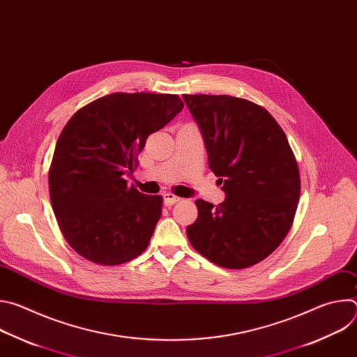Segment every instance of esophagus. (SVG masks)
Wrapping results in <instances>:
<instances>
[{"label": "esophagus", "mask_w": 357, "mask_h": 357, "mask_svg": "<svg viewBox=\"0 0 357 357\" xmlns=\"http://www.w3.org/2000/svg\"><path fill=\"white\" fill-rule=\"evenodd\" d=\"M179 200H181V197L176 196V195H174V193H171V192H168V193L164 195V202H165L167 206H172V205H175L176 202H179Z\"/></svg>", "instance_id": "obj_1"}]
</instances>
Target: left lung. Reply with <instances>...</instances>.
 I'll return each instance as SVG.
<instances>
[{"mask_svg":"<svg viewBox=\"0 0 357 357\" xmlns=\"http://www.w3.org/2000/svg\"><path fill=\"white\" fill-rule=\"evenodd\" d=\"M205 139L209 168L226 199L216 208L197 199L186 227L192 247L230 270L267 259L288 234L301 178L288 138L261 106L227 94H183Z\"/></svg>","mask_w":357,"mask_h":357,"instance_id":"obj_1","label":"left lung"}]
</instances>
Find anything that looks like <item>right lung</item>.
I'll use <instances>...</instances> for the list:
<instances>
[{
    "label": "right lung",
    "instance_id": "1",
    "mask_svg": "<svg viewBox=\"0 0 357 357\" xmlns=\"http://www.w3.org/2000/svg\"><path fill=\"white\" fill-rule=\"evenodd\" d=\"M176 94L113 93L79 109L63 127L49 168V195L65 240L100 266L131 261L148 247L162 196L128 186L148 135L181 110Z\"/></svg>",
    "mask_w": 357,
    "mask_h": 357
}]
</instances>
